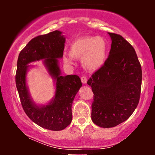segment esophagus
Segmentation results:
<instances>
[{"mask_svg":"<svg viewBox=\"0 0 155 155\" xmlns=\"http://www.w3.org/2000/svg\"><path fill=\"white\" fill-rule=\"evenodd\" d=\"M81 82L83 84H86L87 81V78L85 76H82L81 77Z\"/></svg>","mask_w":155,"mask_h":155,"instance_id":"1","label":"esophagus"}]
</instances>
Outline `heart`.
I'll use <instances>...</instances> for the list:
<instances>
[{
    "mask_svg": "<svg viewBox=\"0 0 155 155\" xmlns=\"http://www.w3.org/2000/svg\"><path fill=\"white\" fill-rule=\"evenodd\" d=\"M108 46L106 39L97 36H83L76 38L70 44L69 54L74 59L81 58V63L89 71L99 69L106 63ZM63 61L71 64L70 57L63 56Z\"/></svg>",
    "mask_w": 155,
    "mask_h": 155,
    "instance_id": "heart-1",
    "label": "heart"
}]
</instances>
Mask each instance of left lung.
I'll use <instances>...</instances> for the list:
<instances>
[{"label":"left lung","mask_w":155,"mask_h":155,"mask_svg":"<svg viewBox=\"0 0 155 155\" xmlns=\"http://www.w3.org/2000/svg\"><path fill=\"white\" fill-rule=\"evenodd\" d=\"M112 42L106 63L87 81L93 92L92 120L108 128L127 120L139 102L142 71L136 51L122 35L108 33Z\"/></svg>","instance_id":"left-lung-1"}]
</instances>
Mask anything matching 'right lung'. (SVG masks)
<instances>
[{
	"label": "right lung",
	"instance_id": "obj_1",
	"mask_svg": "<svg viewBox=\"0 0 155 155\" xmlns=\"http://www.w3.org/2000/svg\"><path fill=\"white\" fill-rule=\"evenodd\" d=\"M61 32L54 31L31 39L19 53L15 81L21 104L25 112L35 124L50 130H62L72 120L71 106L74 97L81 87L77 75H60L58 60L63 55L65 38ZM45 59V63L56 79L55 97L47 106L39 107L31 103L26 87L25 77L31 61Z\"/></svg>",
	"mask_w": 155,
	"mask_h": 155
}]
</instances>
